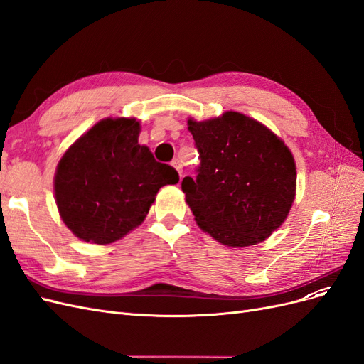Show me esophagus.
Listing matches in <instances>:
<instances>
[{
  "label": "esophagus",
  "mask_w": 364,
  "mask_h": 364,
  "mask_svg": "<svg viewBox=\"0 0 364 364\" xmlns=\"http://www.w3.org/2000/svg\"><path fill=\"white\" fill-rule=\"evenodd\" d=\"M171 165H173V167L176 168V170H178V173H179V176H182V165H181V162H179V159H174L173 162H171Z\"/></svg>",
  "instance_id": "34e87169"
}]
</instances>
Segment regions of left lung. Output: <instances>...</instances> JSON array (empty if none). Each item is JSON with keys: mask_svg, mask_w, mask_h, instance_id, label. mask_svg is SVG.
<instances>
[{"mask_svg": "<svg viewBox=\"0 0 364 364\" xmlns=\"http://www.w3.org/2000/svg\"><path fill=\"white\" fill-rule=\"evenodd\" d=\"M200 165L182 191L205 232L229 247L266 240L287 218L296 194L291 151L270 129L229 111L188 119Z\"/></svg>", "mask_w": 364, "mask_h": 364, "instance_id": "8db88e82", "label": "left lung"}]
</instances>
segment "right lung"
Listing matches in <instances>:
<instances>
[{
    "label": "right lung",
    "mask_w": 364,
    "mask_h": 364,
    "mask_svg": "<svg viewBox=\"0 0 364 364\" xmlns=\"http://www.w3.org/2000/svg\"><path fill=\"white\" fill-rule=\"evenodd\" d=\"M139 121L105 118L65 151L54 174L59 214L83 241L109 245L142 223L159 188L178 183L171 165L141 146Z\"/></svg>",
    "instance_id": "add662e5"
}]
</instances>
